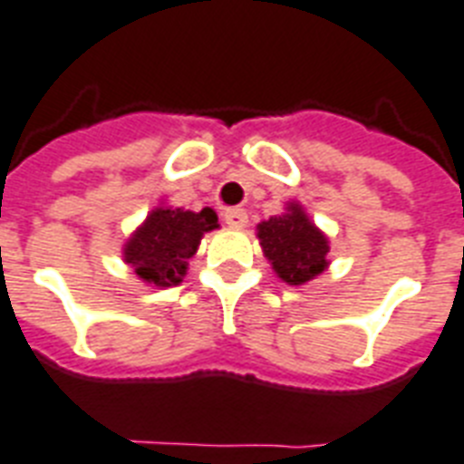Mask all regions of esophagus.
I'll use <instances>...</instances> for the list:
<instances>
[{"label": "esophagus", "mask_w": 464, "mask_h": 464, "mask_svg": "<svg viewBox=\"0 0 464 464\" xmlns=\"http://www.w3.org/2000/svg\"><path fill=\"white\" fill-rule=\"evenodd\" d=\"M224 221L228 226H233V228H243V226L247 224V212H245V209H240V207L226 209V212H224Z\"/></svg>", "instance_id": "obj_1"}]
</instances>
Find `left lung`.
Masks as SVG:
<instances>
[{
  "mask_svg": "<svg viewBox=\"0 0 464 464\" xmlns=\"http://www.w3.org/2000/svg\"><path fill=\"white\" fill-rule=\"evenodd\" d=\"M259 243L274 271L285 284L300 285L326 269L329 240L310 224L300 205H291L281 217L257 226Z\"/></svg>",
  "mask_w": 464,
  "mask_h": 464,
  "instance_id": "obj_1",
  "label": "left lung"
}]
</instances>
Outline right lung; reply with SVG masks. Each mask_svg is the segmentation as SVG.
Here are the masks:
<instances>
[{
    "label": "right lung",
    "instance_id": "obj_1",
    "mask_svg": "<svg viewBox=\"0 0 464 464\" xmlns=\"http://www.w3.org/2000/svg\"><path fill=\"white\" fill-rule=\"evenodd\" d=\"M217 228V214L186 212L180 207H160L147 217L126 245V262L147 284L167 288L186 276L188 259L198 250L202 233Z\"/></svg>",
    "mask_w": 464,
    "mask_h": 464
}]
</instances>
